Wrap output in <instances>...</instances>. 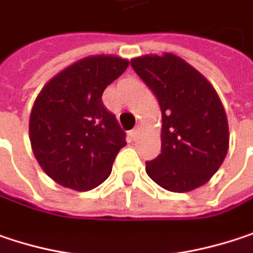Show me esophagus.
Wrapping results in <instances>:
<instances>
[{"instance_id": "esophagus-1", "label": "esophagus", "mask_w": 253, "mask_h": 253, "mask_svg": "<svg viewBox=\"0 0 253 253\" xmlns=\"http://www.w3.org/2000/svg\"><path fill=\"white\" fill-rule=\"evenodd\" d=\"M138 134H139V126H135L131 132H129V135H131V138H134L135 139L136 136H138Z\"/></svg>"}]
</instances>
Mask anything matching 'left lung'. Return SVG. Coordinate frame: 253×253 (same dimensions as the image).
Instances as JSON below:
<instances>
[{
	"label": "left lung",
	"instance_id": "left-lung-1",
	"mask_svg": "<svg viewBox=\"0 0 253 253\" xmlns=\"http://www.w3.org/2000/svg\"><path fill=\"white\" fill-rule=\"evenodd\" d=\"M161 108V154L145 171L163 189L184 193L206 184L229 148V126L214 87L178 56L147 54L131 60Z\"/></svg>",
	"mask_w": 253,
	"mask_h": 253
}]
</instances>
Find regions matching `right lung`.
I'll return each instance as SVG.
<instances>
[{"label":"right lung","mask_w":253,"mask_h":253,"mask_svg":"<svg viewBox=\"0 0 253 253\" xmlns=\"http://www.w3.org/2000/svg\"><path fill=\"white\" fill-rule=\"evenodd\" d=\"M128 64L118 56H89L66 67L39 93L30 115V142L43 171L60 186L86 191L109 177L126 141L102 93Z\"/></svg>","instance_id":"add662e5"}]
</instances>
